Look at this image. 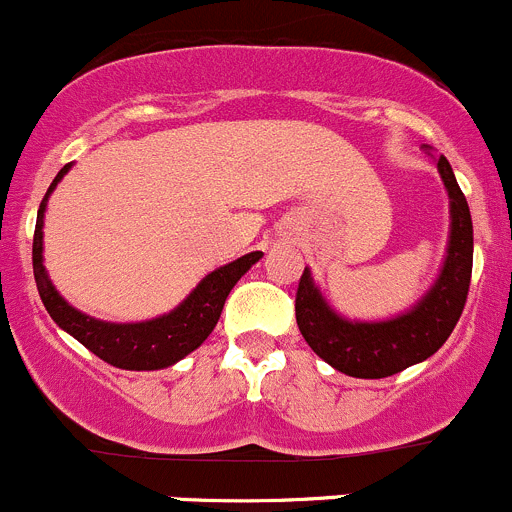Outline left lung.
Instances as JSON below:
<instances>
[{
	"instance_id": "8db88e82",
	"label": "left lung",
	"mask_w": 512,
	"mask_h": 512,
	"mask_svg": "<svg viewBox=\"0 0 512 512\" xmlns=\"http://www.w3.org/2000/svg\"><path fill=\"white\" fill-rule=\"evenodd\" d=\"M451 199L446 261L431 291L407 313L382 323H357L337 315L305 268L295 293V320L313 352L337 372L382 379L434 355L456 328L466 305L473 268V224L468 202L444 155L436 160Z\"/></svg>"
}]
</instances>
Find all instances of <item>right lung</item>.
Wrapping results in <instances>:
<instances>
[{"instance_id":"1","label":"right lung","mask_w":512,"mask_h":512,"mask_svg":"<svg viewBox=\"0 0 512 512\" xmlns=\"http://www.w3.org/2000/svg\"><path fill=\"white\" fill-rule=\"evenodd\" d=\"M68 167L63 165L61 172L51 182L49 192L41 199L39 214H36V231H34V249H31V261H34V278L39 288L44 308L54 318L59 328L68 335L76 337L81 345H86L93 355L108 365L120 367V370H165L175 362L187 357L189 352L197 350L209 333L217 325L221 308H224L226 295L236 286L241 276L261 258V251L236 258L217 268L209 276L199 281L175 310L160 318L145 320V323H105L91 315L81 313L73 305H68L61 298L54 283L49 281V273L44 268V212L49 194L54 192L56 184L66 175Z\"/></svg>"}]
</instances>
